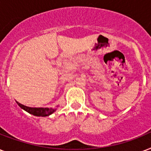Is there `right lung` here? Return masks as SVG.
I'll use <instances>...</instances> for the list:
<instances>
[{"instance_id": "1", "label": "right lung", "mask_w": 151, "mask_h": 151, "mask_svg": "<svg viewBox=\"0 0 151 151\" xmlns=\"http://www.w3.org/2000/svg\"><path fill=\"white\" fill-rule=\"evenodd\" d=\"M16 103L20 107L26 110L27 112H28L29 114H31L34 116H37V117H47V116H49L52 114H53L56 110V109H52V108L49 109V108L42 107H29V106L22 105V104L18 103V102H16Z\"/></svg>"}]
</instances>
